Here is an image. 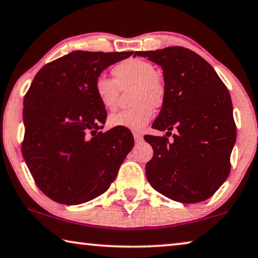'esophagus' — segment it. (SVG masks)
I'll return each mask as SVG.
<instances>
[{"label":"esophagus","mask_w":258,"mask_h":258,"mask_svg":"<svg viewBox=\"0 0 258 258\" xmlns=\"http://www.w3.org/2000/svg\"><path fill=\"white\" fill-rule=\"evenodd\" d=\"M133 137H134V140L136 142H141L144 140V136H142V133L140 132H133Z\"/></svg>","instance_id":"obj_1"}]
</instances>
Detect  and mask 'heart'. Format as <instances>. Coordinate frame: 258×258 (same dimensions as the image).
<instances>
[{
    "label": "heart",
    "mask_w": 258,
    "mask_h": 258,
    "mask_svg": "<svg viewBox=\"0 0 258 258\" xmlns=\"http://www.w3.org/2000/svg\"><path fill=\"white\" fill-rule=\"evenodd\" d=\"M113 79L100 76L94 83V93L104 109L112 111L117 108L120 89L131 91V102L134 104L110 116L112 127L141 130L150 121L154 107L161 108L165 103L167 89L165 81L156 73V69L148 60L130 58L114 65L111 70Z\"/></svg>",
    "instance_id": "obj_1"
}]
</instances>
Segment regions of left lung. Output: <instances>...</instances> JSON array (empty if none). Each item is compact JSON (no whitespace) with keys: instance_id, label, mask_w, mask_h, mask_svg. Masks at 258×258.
Here are the masks:
<instances>
[{"instance_id":"8db88e82","label":"left lung","mask_w":258,"mask_h":258,"mask_svg":"<svg viewBox=\"0 0 258 258\" xmlns=\"http://www.w3.org/2000/svg\"><path fill=\"white\" fill-rule=\"evenodd\" d=\"M163 69L167 89L153 127L173 128L172 141L145 136L153 147L146 175L154 189L173 201L198 203L211 198L231 171L236 139L232 100L214 68L191 51L174 46L136 51Z\"/></svg>"}]
</instances>
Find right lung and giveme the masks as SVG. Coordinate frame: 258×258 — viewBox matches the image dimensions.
I'll use <instances>...</instances> for the list:
<instances>
[{
  "label": "right lung",
  "instance_id": "1",
  "mask_svg": "<svg viewBox=\"0 0 258 258\" xmlns=\"http://www.w3.org/2000/svg\"><path fill=\"white\" fill-rule=\"evenodd\" d=\"M133 51L77 50L47 63L24 97L22 154L35 185L68 206L103 194L134 146L131 131H100L107 111L94 83L110 65Z\"/></svg>",
  "mask_w": 258,
  "mask_h": 258
}]
</instances>
